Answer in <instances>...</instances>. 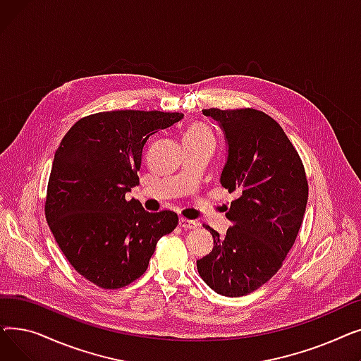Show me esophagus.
I'll return each instance as SVG.
<instances>
[{"mask_svg":"<svg viewBox=\"0 0 361 361\" xmlns=\"http://www.w3.org/2000/svg\"><path fill=\"white\" fill-rule=\"evenodd\" d=\"M178 225L181 226V228H184V230H195V228H197V222H195V221H190V219H185V218H180L178 219Z\"/></svg>","mask_w":361,"mask_h":361,"instance_id":"obj_1","label":"esophagus"}]
</instances>
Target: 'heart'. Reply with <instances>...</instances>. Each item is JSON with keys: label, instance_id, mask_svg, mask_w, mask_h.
Returning <instances> with one entry per match:
<instances>
[{"label": "heart", "instance_id": "obj_1", "mask_svg": "<svg viewBox=\"0 0 361 361\" xmlns=\"http://www.w3.org/2000/svg\"><path fill=\"white\" fill-rule=\"evenodd\" d=\"M214 143L215 137L212 130L207 127L204 123L195 121L188 127L185 136H184V143Z\"/></svg>", "mask_w": 361, "mask_h": 361}]
</instances>
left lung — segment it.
<instances>
[{
  "mask_svg": "<svg viewBox=\"0 0 361 361\" xmlns=\"http://www.w3.org/2000/svg\"><path fill=\"white\" fill-rule=\"evenodd\" d=\"M218 121L228 155L221 184L237 192L226 214L233 226L224 237L204 225L214 249L197 271L215 293L250 294L282 267L306 212L309 185L305 166L281 126L257 109H203Z\"/></svg>",
  "mask_w": 361,
  "mask_h": 361,
  "instance_id": "left-lung-1",
  "label": "left lung"
}]
</instances>
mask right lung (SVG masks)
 <instances>
[{"instance_id": "obj_1", "label": "right lung", "mask_w": 361, "mask_h": 361, "mask_svg": "<svg viewBox=\"0 0 361 361\" xmlns=\"http://www.w3.org/2000/svg\"><path fill=\"white\" fill-rule=\"evenodd\" d=\"M180 112L109 111L75 123L55 152L45 216L71 267L94 286L116 290L147 269L158 240L178 216L150 214L126 199L139 184L143 150Z\"/></svg>"}]
</instances>
